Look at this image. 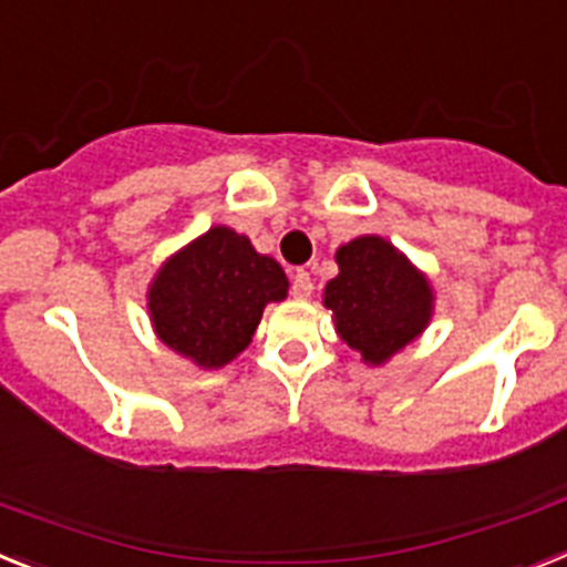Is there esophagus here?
I'll use <instances>...</instances> for the list:
<instances>
[{
  "mask_svg": "<svg viewBox=\"0 0 567 567\" xmlns=\"http://www.w3.org/2000/svg\"><path fill=\"white\" fill-rule=\"evenodd\" d=\"M290 293L297 299H308L313 293V279L308 270H293V277H290Z\"/></svg>",
  "mask_w": 567,
  "mask_h": 567,
  "instance_id": "esophagus-1",
  "label": "esophagus"
}]
</instances>
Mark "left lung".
Wrapping results in <instances>:
<instances>
[{"instance_id": "obj_1", "label": "left lung", "mask_w": 567, "mask_h": 567, "mask_svg": "<svg viewBox=\"0 0 567 567\" xmlns=\"http://www.w3.org/2000/svg\"><path fill=\"white\" fill-rule=\"evenodd\" d=\"M339 277L324 288L337 331L365 362L379 365L405 348L431 319V288L405 256L379 236L337 250Z\"/></svg>"}]
</instances>
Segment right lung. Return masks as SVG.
Masks as SVG:
<instances>
[{
  "label": "right lung",
  "mask_w": 567,
  "mask_h": 567,
  "mask_svg": "<svg viewBox=\"0 0 567 567\" xmlns=\"http://www.w3.org/2000/svg\"><path fill=\"white\" fill-rule=\"evenodd\" d=\"M285 293V270L248 236L210 228L156 274L147 308L167 348L199 368H223L248 348L265 305Z\"/></svg>",
  "instance_id": "add662e5"
}]
</instances>
